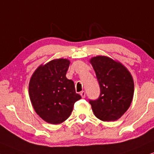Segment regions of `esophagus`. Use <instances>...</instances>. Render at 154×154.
I'll return each mask as SVG.
<instances>
[{
	"label": "esophagus",
	"mask_w": 154,
	"mask_h": 154,
	"mask_svg": "<svg viewBox=\"0 0 154 154\" xmlns=\"http://www.w3.org/2000/svg\"><path fill=\"white\" fill-rule=\"evenodd\" d=\"M80 95L82 98H85V91H82L80 92Z\"/></svg>",
	"instance_id": "1"
}]
</instances>
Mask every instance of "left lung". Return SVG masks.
<instances>
[{"label": "left lung", "mask_w": 154, "mask_h": 154, "mask_svg": "<svg viewBox=\"0 0 154 154\" xmlns=\"http://www.w3.org/2000/svg\"><path fill=\"white\" fill-rule=\"evenodd\" d=\"M100 85L98 99L89 100L94 115L104 122L115 121L127 111L134 96L132 76L122 63L106 56L90 60Z\"/></svg>", "instance_id": "8db88e82"}]
</instances>
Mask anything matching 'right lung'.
<instances>
[{"instance_id": "1", "label": "right lung", "mask_w": 154, "mask_h": 154, "mask_svg": "<svg viewBox=\"0 0 154 154\" xmlns=\"http://www.w3.org/2000/svg\"><path fill=\"white\" fill-rule=\"evenodd\" d=\"M70 62L56 59L40 65L29 83V95L35 111L52 124L65 122L70 116L74 104L82 98L75 84L66 77Z\"/></svg>"}]
</instances>
